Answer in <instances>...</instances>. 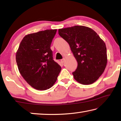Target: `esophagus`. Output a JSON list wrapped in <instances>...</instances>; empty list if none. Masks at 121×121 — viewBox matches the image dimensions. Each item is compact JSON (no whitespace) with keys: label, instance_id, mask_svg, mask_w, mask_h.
<instances>
[{"label":"esophagus","instance_id":"esophagus-1","mask_svg":"<svg viewBox=\"0 0 121 121\" xmlns=\"http://www.w3.org/2000/svg\"><path fill=\"white\" fill-rule=\"evenodd\" d=\"M60 62H61V63H62V64H63V63H64V62H65V59L64 58H63L62 59H61Z\"/></svg>","mask_w":121,"mask_h":121}]
</instances>
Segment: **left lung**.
Here are the masks:
<instances>
[{"label": "left lung", "mask_w": 121, "mask_h": 121, "mask_svg": "<svg viewBox=\"0 0 121 121\" xmlns=\"http://www.w3.org/2000/svg\"><path fill=\"white\" fill-rule=\"evenodd\" d=\"M58 34L68 42L78 62L72 73L76 81L82 84L95 82L103 73L107 63L105 42L88 27L75 25L58 30Z\"/></svg>", "instance_id": "obj_1"}]
</instances>
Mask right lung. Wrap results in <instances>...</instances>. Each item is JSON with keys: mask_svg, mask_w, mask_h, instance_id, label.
Returning <instances> with one entry per match:
<instances>
[{"mask_svg": "<svg viewBox=\"0 0 121 121\" xmlns=\"http://www.w3.org/2000/svg\"><path fill=\"white\" fill-rule=\"evenodd\" d=\"M57 30H46L25 35L16 55L19 72L27 83L39 90L50 88L61 67L53 59L50 45Z\"/></svg>", "mask_w": 121, "mask_h": 121, "instance_id": "obj_1", "label": "right lung"}]
</instances>
